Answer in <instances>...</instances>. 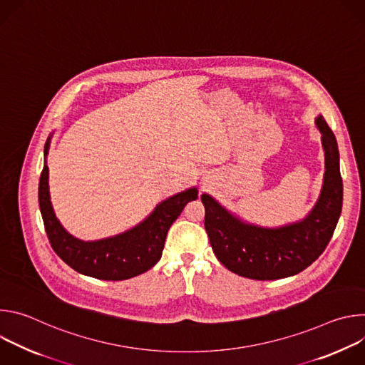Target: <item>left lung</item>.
<instances>
[{"mask_svg":"<svg viewBox=\"0 0 365 365\" xmlns=\"http://www.w3.org/2000/svg\"><path fill=\"white\" fill-rule=\"evenodd\" d=\"M325 154L324 183L312 211L296 222L263 227L244 221L210 193L202 195L205 230L220 262L252 280H277L309 267L332 238L342 210L336 138L322 115L315 118Z\"/></svg>","mask_w":365,"mask_h":365,"instance_id":"8db88e82","label":"left lung"}]
</instances>
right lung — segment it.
<instances>
[{"mask_svg": "<svg viewBox=\"0 0 365 365\" xmlns=\"http://www.w3.org/2000/svg\"><path fill=\"white\" fill-rule=\"evenodd\" d=\"M51 133L44 144V166L38 182V206L48 241L63 262L81 274L99 280H127L150 270L159 262L166 235L187 202L197 197V187H189L155 205L135 227L95 241L69 234L58 220L48 192L47 154Z\"/></svg>", "mask_w": 365, "mask_h": 365, "instance_id": "1", "label": "right lung"}]
</instances>
